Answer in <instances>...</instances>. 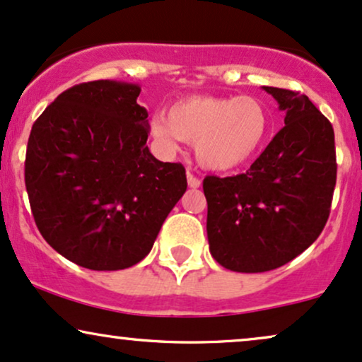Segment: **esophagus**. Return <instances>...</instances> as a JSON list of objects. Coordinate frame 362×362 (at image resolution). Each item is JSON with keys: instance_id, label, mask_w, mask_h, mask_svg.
Here are the masks:
<instances>
[{"instance_id": "1", "label": "esophagus", "mask_w": 362, "mask_h": 362, "mask_svg": "<svg viewBox=\"0 0 362 362\" xmlns=\"http://www.w3.org/2000/svg\"><path fill=\"white\" fill-rule=\"evenodd\" d=\"M186 180H188V186L189 188H199V186H202V181L198 180V177L194 176V174H191V173H186Z\"/></svg>"}]
</instances>
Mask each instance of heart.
<instances>
[{
    "label": "heart",
    "mask_w": 362,
    "mask_h": 362,
    "mask_svg": "<svg viewBox=\"0 0 362 362\" xmlns=\"http://www.w3.org/2000/svg\"><path fill=\"white\" fill-rule=\"evenodd\" d=\"M270 114L257 97L194 95L174 104L169 115L151 119V136L164 154H174L180 142L194 144L199 166L230 171L247 164L265 144Z\"/></svg>",
    "instance_id": "heart-1"
}]
</instances>
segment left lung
<instances>
[{"label": "left lung", "mask_w": 362, "mask_h": 362, "mask_svg": "<svg viewBox=\"0 0 362 362\" xmlns=\"http://www.w3.org/2000/svg\"><path fill=\"white\" fill-rule=\"evenodd\" d=\"M263 90L285 112V127L245 174L203 181L209 252L242 274L279 269L317 240L337 174L334 129L309 97Z\"/></svg>", "instance_id": "obj_1"}]
</instances>
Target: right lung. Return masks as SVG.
I'll list each match as a JSON object with an SVG mask.
<instances>
[{"mask_svg":"<svg viewBox=\"0 0 362 362\" xmlns=\"http://www.w3.org/2000/svg\"><path fill=\"white\" fill-rule=\"evenodd\" d=\"M139 93V83H80L31 127L25 185L35 223L53 250L83 269L141 262L188 186L181 164L149 153Z\"/></svg>","mask_w":362,"mask_h":362,"instance_id":"add662e5","label":"right lung"}]
</instances>
